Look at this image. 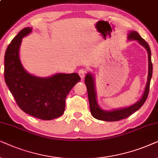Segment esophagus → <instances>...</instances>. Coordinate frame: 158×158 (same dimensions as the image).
Here are the masks:
<instances>
[{"instance_id":"esophagus-1","label":"esophagus","mask_w":158,"mask_h":158,"mask_svg":"<svg viewBox=\"0 0 158 158\" xmlns=\"http://www.w3.org/2000/svg\"><path fill=\"white\" fill-rule=\"evenodd\" d=\"M87 72V71L86 69H79V71H78V73H79V77H80L81 79H83V78L85 77Z\"/></svg>"}]
</instances>
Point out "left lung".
I'll return each instance as SVG.
<instances>
[{
  "instance_id": "left-lung-1",
  "label": "left lung",
  "mask_w": 158,
  "mask_h": 158,
  "mask_svg": "<svg viewBox=\"0 0 158 158\" xmlns=\"http://www.w3.org/2000/svg\"><path fill=\"white\" fill-rule=\"evenodd\" d=\"M129 39L136 40H138V42L141 44V45H143L145 48H146L148 52V82H147L144 94H143L142 99H141L138 102H136V104L133 105V106L129 107V108L119 109V110H115L113 111L102 110V109H100V107L98 106V102H97L96 100V92L95 89H94V79L90 73H88V74H87V76L85 77V82L87 89L90 111H91L92 116L95 118L96 119L106 121H120V120L127 118L129 117L131 114H133L134 112H136V110H138L139 109L143 106V104L144 103L147 98H148L149 90H150L151 78H152V60H151L150 48L148 43H147L144 39L142 38V37H141L140 35H139V33L136 32V31H132L131 32H130L129 35Z\"/></svg>"
}]
</instances>
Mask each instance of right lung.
Wrapping results in <instances>:
<instances>
[{
	"label": "right lung",
	"instance_id": "add662e5",
	"mask_svg": "<svg viewBox=\"0 0 158 158\" xmlns=\"http://www.w3.org/2000/svg\"><path fill=\"white\" fill-rule=\"evenodd\" d=\"M31 31L23 29L7 47L4 60V78L16 104L27 114L42 120H52L63 115L66 98L76 84L81 80L77 73H58L49 78L29 74L19 57L22 38Z\"/></svg>",
	"mask_w": 158,
	"mask_h": 158
}]
</instances>
